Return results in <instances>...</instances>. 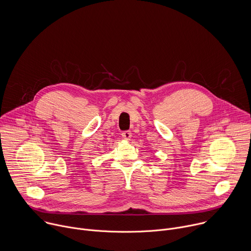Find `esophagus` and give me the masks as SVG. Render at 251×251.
<instances>
[{
    "mask_svg": "<svg viewBox=\"0 0 251 251\" xmlns=\"http://www.w3.org/2000/svg\"><path fill=\"white\" fill-rule=\"evenodd\" d=\"M122 138L124 139V140H126V141H129V140H131V138H132V133H131V131H124V132H122Z\"/></svg>",
    "mask_w": 251,
    "mask_h": 251,
    "instance_id": "34e87169",
    "label": "esophagus"
}]
</instances>
